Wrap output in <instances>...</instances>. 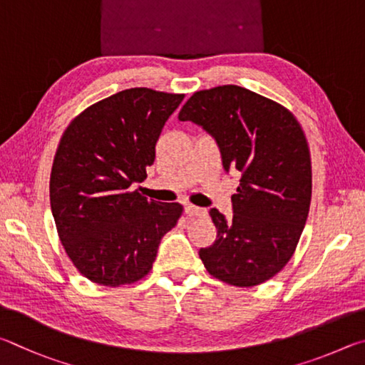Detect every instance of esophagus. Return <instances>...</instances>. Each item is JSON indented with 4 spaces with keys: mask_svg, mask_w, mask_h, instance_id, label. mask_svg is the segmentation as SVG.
Listing matches in <instances>:
<instances>
[{
    "mask_svg": "<svg viewBox=\"0 0 365 365\" xmlns=\"http://www.w3.org/2000/svg\"><path fill=\"white\" fill-rule=\"evenodd\" d=\"M184 210H186V213L189 216H205L207 215V210L205 208L195 207V205H192V203H186V207H184Z\"/></svg>",
    "mask_w": 365,
    "mask_h": 365,
    "instance_id": "obj_1",
    "label": "esophagus"
}]
</instances>
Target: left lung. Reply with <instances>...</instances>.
<instances>
[{
	"label": "left lung",
	"mask_w": 365,
	"mask_h": 365,
	"mask_svg": "<svg viewBox=\"0 0 365 365\" xmlns=\"http://www.w3.org/2000/svg\"><path fill=\"white\" fill-rule=\"evenodd\" d=\"M178 118L212 134L225 170L242 175L232 218L210 210L218 234L200 248L203 266L229 285L266 282L295 253L309 213L311 155L302 126L289 108L235 85L194 93Z\"/></svg>",
	"instance_id": "1"
}]
</instances>
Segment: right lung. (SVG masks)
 Here are the masks:
<instances>
[{
    "mask_svg": "<svg viewBox=\"0 0 365 365\" xmlns=\"http://www.w3.org/2000/svg\"><path fill=\"white\" fill-rule=\"evenodd\" d=\"M184 94L131 88L85 108L63 131L49 179L51 210L68 258L83 277L104 287L149 274L179 203L147 200L143 182L155 160L165 121Z\"/></svg>",
    "mask_w": 365,
    "mask_h": 365,
    "instance_id": "1",
    "label": "right lung"
}]
</instances>
